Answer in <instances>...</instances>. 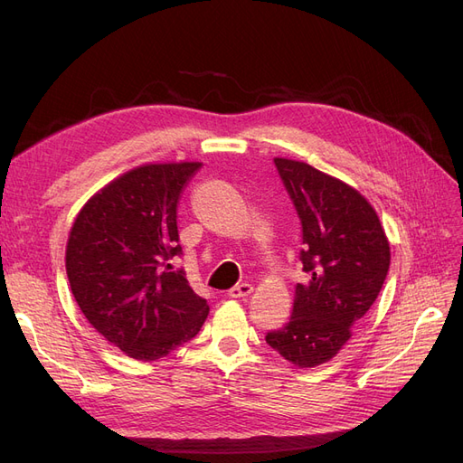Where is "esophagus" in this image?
Returning a JSON list of instances; mask_svg holds the SVG:
<instances>
[{
    "mask_svg": "<svg viewBox=\"0 0 463 463\" xmlns=\"http://www.w3.org/2000/svg\"><path fill=\"white\" fill-rule=\"evenodd\" d=\"M250 291H253V286L245 282V284H237V286H233V288L228 291V296H230V298H233V299H241V298H247Z\"/></svg>",
    "mask_w": 463,
    "mask_h": 463,
    "instance_id": "34e87169",
    "label": "esophagus"
}]
</instances>
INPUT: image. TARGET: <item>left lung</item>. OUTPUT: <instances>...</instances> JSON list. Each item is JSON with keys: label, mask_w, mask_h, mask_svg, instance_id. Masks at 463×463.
Segmentation results:
<instances>
[{"label": "left lung", "mask_w": 463, "mask_h": 463, "mask_svg": "<svg viewBox=\"0 0 463 463\" xmlns=\"http://www.w3.org/2000/svg\"><path fill=\"white\" fill-rule=\"evenodd\" d=\"M274 164L301 220L299 260L311 279L296 286L289 322L266 344L293 365L317 367L340 352L378 298L390 245L359 191L305 162Z\"/></svg>", "instance_id": "obj_1"}]
</instances>
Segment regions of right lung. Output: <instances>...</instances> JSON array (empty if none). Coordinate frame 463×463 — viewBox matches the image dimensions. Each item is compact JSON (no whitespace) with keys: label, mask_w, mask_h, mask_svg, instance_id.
<instances>
[{"label":"right lung","mask_w":463,"mask_h":463,"mask_svg":"<svg viewBox=\"0 0 463 463\" xmlns=\"http://www.w3.org/2000/svg\"><path fill=\"white\" fill-rule=\"evenodd\" d=\"M199 162L146 164L82 206L65 250L69 286L104 338L138 361H156L199 334L206 299L175 269L177 204Z\"/></svg>","instance_id":"obj_1"}]
</instances>
